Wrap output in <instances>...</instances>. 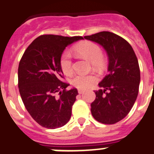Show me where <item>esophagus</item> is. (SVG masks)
I'll use <instances>...</instances> for the list:
<instances>
[{
	"label": "esophagus",
	"mask_w": 154,
	"mask_h": 154,
	"mask_svg": "<svg viewBox=\"0 0 154 154\" xmlns=\"http://www.w3.org/2000/svg\"><path fill=\"white\" fill-rule=\"evenodd\" d=\"M78 91H79V94H84V93H85V91H84V90H82V89H79Z\"/></svg>",
	"instance_id": "obj_1"
}]
</instances>
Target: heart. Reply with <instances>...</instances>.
<instances>
[{
  "label": "heart",
  "mask_w": 154,
  "mask_h": 154,
  "mask_svg": "<svg viewBox=\"0 0 154 154\" xmlns=\"http://www.w3.org/2000/svg\"><path fill=\"white\" fill-rule=\"evenodd\" d=\"M78 54L88 60L94 66H99L103 63V54L100 47L92 42H85L80 44L75 48ZM60 67L63 73L70 75L73 72L72 69V54L69 51H65L62 54L60 60ZM97 80L94 75H84L79 74L72 79V84L79 89H88L91 88Z\"/></svg>",
  "instance_id": "heart-1"
}]
</instances>
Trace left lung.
I'll return each mask as SVG.
<instances>
[{"instance_id": "8db88e82", "label": "left lung", "mask_w": 154, "mask_h": 154, "mask_svg": "<svg viewBox=\"0 0 154 154\" xmlns=\"http://www.w3.org/2000/svg\"><path fill=\"white\" fill-rule=\"evenodd\" d=\"M84 38L101 45L109 60L107 75L99 83L103 89L94 91L91 114L98 122L114 124L128 115L138 97V59L129 42L115 33L102 31Z\"/></svg>"}]
</instances>
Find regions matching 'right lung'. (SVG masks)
I'll list each match as a JSON object with an SVG mask.
<instances>
[{
  "label": "right lung",
  "mask_w": 154,
  "mask_h": 154,
  "mask_svg": "<svg viewBox=\"0 0 154 154\" xmlns=\"http://www.w3.org/2000/svg\"><path fill=\"white\" fill-rule=\"evenodd\" d=\"M83 39L82 36L42 35L27 47L19 65V89L22 102L36 123L47 129L64 126L72 115L79 94L69 91L62 82L60 57L66 46Z\"/></svg>",
  "instance_id": "add662e5"
}]
</instances>
